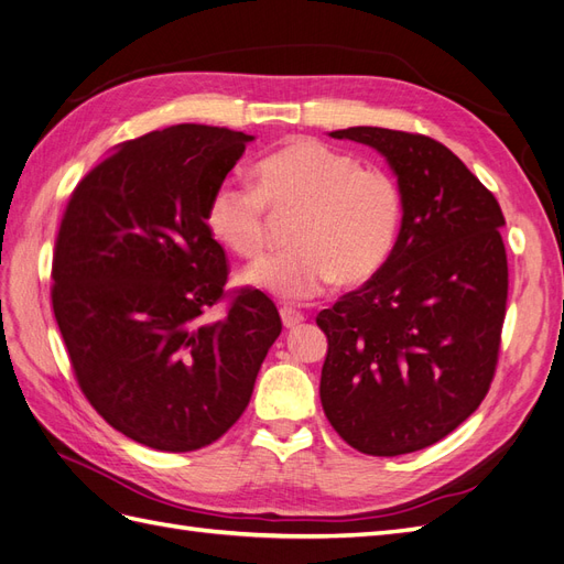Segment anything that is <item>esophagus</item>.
Masks as SVG:
<instances>
[{"mask_svg": "<svg viewBox=\"0 0 564 564\" xmlns=\"http://www.w3.org/2000/svg\"><path fill=\"white\" fill-rule=\"evenodd\" d=\"M281 322H283L285 328H295V326H300L302 322H305V314L295 312L293 307H283L281 310Z\"/></svg>", "mask_w": 564, "mask_h": 564, "instance_id": "34e87169", "label": "esophagus"}]
</instances>
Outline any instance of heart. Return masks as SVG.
<instances>
[{
  "label": "heart",
  "mask_w": 564,
  "mask_h": 564,
  "mask_svg": "<svg viewBox=\"0 0 564 564\" xmlns=\"http://www.w3.org/2000/svg\"><path fill=\"white\" fill-rule=\"evenodd\" d=\"M267 209L295 214L293 250L242 271V283L281 300L305 302L338 281L359 285L391 257L402 221L398 183L362 169L352 154L314 138L291 140L259 159L254 187L224 183L207 205V226L224 248L252 259L264 250Z\"/></svg>",
  "instance_id": "b5f03b06"
}]
</instances>
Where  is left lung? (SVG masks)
<instances>
[{
    "label": "left lung",
    "instance_id": "left-lung-1",
    "mask_svg": "<svg viewBox=\"0 0 564 564\" xmlns=\"http://www.w3.org/2000/svg\"><path fill=\"white\" fill-rule=\"evenodd\" d=\"M377 150L398 178L395 248L362 288L319 312L322 408L355 451L395 457L455 431L494 381L508 302L500 205L426 135L330 131Z\"/></svg>",
    "mask_w": 564,
    "mask_h": 564
}]
</instances>
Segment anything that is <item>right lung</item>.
<instances>
[{
	"label": "right lung",
	"mask_w": 564,
	"mask_h": 564,
	"mask_svg": "<svg viewBox=\"0 0 564 564\" xmlns=\"http://www.w3.org/2000/svg\"><path fill=\"white\" fill-rule=\"evenodd\" d=\"M254 135L181 123L123 142L68 199L52 307L90 405L123 436L191 453L245 412L281 316L242 291L224 319L226 254L209 197Z\"/></svg>",
	"instance_id": "obj_1"
}]
</instances>
